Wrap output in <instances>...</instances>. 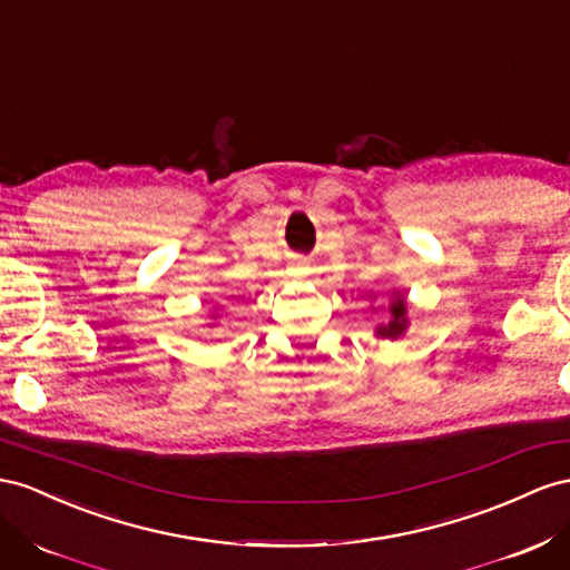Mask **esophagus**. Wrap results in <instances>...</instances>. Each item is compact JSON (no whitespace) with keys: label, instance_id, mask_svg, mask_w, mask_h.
Masks as SVG:
<instances>
[{"label":"esophagus","instance_id":"esophagus-1","mask_svg":"<svg viewBox=\"0 0 570 570\" xmlns=\"http://www.w3.org/2000/svg\"><path fill=\"white\" fill-rule=\"evenodd\" d=\"M306 273H309V264H304V261H297V264L287 266V275H292V278H302Z\"/></svg>","mask_w":570,"mask_h":570}]
</instances>
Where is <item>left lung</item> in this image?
I'll return each instance as SVG.
<instances>
[{"label":"left lung","mask_w":570,"mask_h":570,"mask_svg":"<svg viewBox=\"0 0 570 570\" xmlns=\"http://www.w3.org/2000/svg\"><path fill=\"white\" fill-rule=\"evenodd\" d=\"M368 297H376V295H368ZM383 312L386 314V321L379 323L374 328L376 337H389V341H397V337H403L407 326H410V318H407V299L400 289H391V302L389 304H372V312Z\"/></svg>","instance_id":"obj_1"}]
</instances>
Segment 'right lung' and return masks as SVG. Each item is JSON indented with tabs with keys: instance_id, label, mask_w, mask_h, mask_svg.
<instances>
[{
	"instance_id": "obj_1",
	"label": "right lung",
	"mask_w": 570,
	"mask_h": 570,
	"mask_svg": "<svg viewBox=\"0 0 570 570\" xmlns=\"http://www.w3.org/2000/svg\"><path fill=\"white\" fill-rule=\"evenodd\" d=\"M215 318H218V314H210V321H213V323H208V328H215V326H218V323H215Z\"/></svg>"
}]
</instances>
